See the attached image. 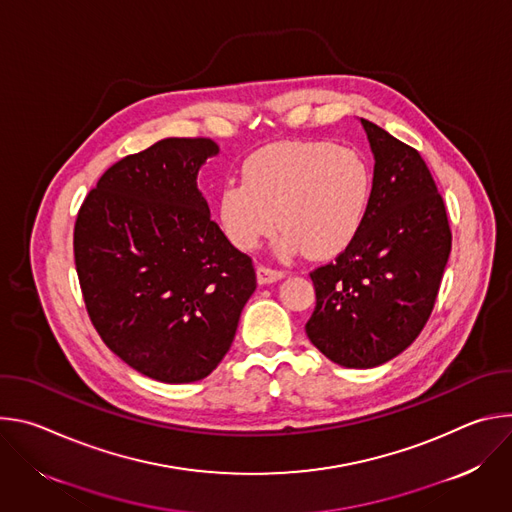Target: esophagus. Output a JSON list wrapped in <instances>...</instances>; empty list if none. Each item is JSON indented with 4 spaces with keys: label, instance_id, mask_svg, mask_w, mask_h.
<instances>
[{
    "label": "esophagus",
    "instance_id": "34e87169",
    "mask_svg": "<svg viewBox=\"0 0 512 512\" xmlns=\"http://www.w3.org/2000/svg\"><path fill=\"white\" fill-rule=\"evenodd\" d=\"M285 273L281 269H273V267H267V265H259L257 267V281L259 283H273V281H279Z\"/></svg>",
    "mask_w": 512,
    "mask_h": 512
}]
</instances>
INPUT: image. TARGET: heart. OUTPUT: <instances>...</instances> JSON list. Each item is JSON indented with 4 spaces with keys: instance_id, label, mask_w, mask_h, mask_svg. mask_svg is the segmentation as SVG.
Segmentation results:
<instances>
[{
    "instance_id": "obj_1",
    "label": "heart",
    "mask_w": 512,
    "mask_h": 512,
    "mask_svg": "<svg viewBox=\"0 0 512 512\" xmlns=\"http://www.w3.org/2000/svg\"><path fill=\"white\" fill-rule=\"evenodd\" d=\"M371 196L373 172L356 150L328 141H279L245 160L243 184H225L218 216L229 241L243 251L279 225L283 253L304 249L322 259L358 235Z\"/></svg>"
}]
</instances>
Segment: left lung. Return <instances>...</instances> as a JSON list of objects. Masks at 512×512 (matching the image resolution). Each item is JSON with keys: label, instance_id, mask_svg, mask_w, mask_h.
I'll return each instance as SVG.
<instances>
[{"label": "left lung", "instance_id": "left-lung-1", "mask_svg": "<svg viewBox=\"0 0 512 512\" xmlns=\"http://www.w3.org/2000/svg\"><path fill=\"white\" fill-rule=\"evenodd\" d=\"M375 156L367 218L336 257L310 273L312 344L346 369H373L401 354L433 310L452 251L442 194L411 145L360 119Z\"/></svg>", "mask_w": 512, "mask_h": 512}]
</instances>
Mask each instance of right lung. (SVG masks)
Masks as SVG:
<instances>
[{
  "label": "right lung",
  "mask_w": 512,
  "mask_h": 512,
  "mask_svg": "<svg viewBox=\"0 0 512 512\" xmlns=\"http://www.w3.org/2000/svg\"><path fill=\"white\" fill-rule=\"evenodd\" d=\"M206 137H168L113 164L77 216L75 263L103 342L162 383L208 377L229 352L257 287L198 190Z\"/></svg>",
  "instance_id": "1"
}]
</instances>
